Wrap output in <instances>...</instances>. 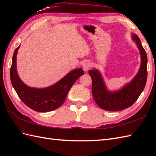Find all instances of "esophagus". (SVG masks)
<instances>
[{
    "label": "esophagus",
    "mask_w": 156,
    "mask_h": 156,
    "mask_svg": "<svg viewBox=\"0 0 156 156\" xmlns=\"http://www.w3.org/2000/svg\"><path fill=\"white\" fill-rule=\"evenodd\" d=\"M90 66H91L90 63L87 62L84 63L83 65H82V68H83V69L85 72H87L88 69L90 68Z\"/></svg>",
    "instance_id": "esophagus-1"
}]
</instances>
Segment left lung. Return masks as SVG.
<instances>
[{
    "label": "left lung",
    "instance_id": "obj_1",
    "mask_svg": "<svg viewBox=\"0 0 156 156\" xmlns=\"http://www.w3.org/2000/svg\"><path fill=\"white\" fill-rule=\"evenodd\" d=\"M140 49L141 63L137 74L130 83L120 90L111 92L107 90L101 73L97 69H90L88 74L92 78V92L96 103L102 109L108 111H119L131 107L137 100L143 92L147 77L146 51L142 47L140 38L136 34L133 35Z\"/></svg>",
    "mask_w": 156,
    "mask_h": 156
}]
</instances>
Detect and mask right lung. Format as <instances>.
<instances>
[{"label":"right lung","mask_w":156,"mask_h":156,"mask_svg":"<svg viewBox=\"0 0 156 156\" xmlns=\"http://www.w3.org/2000/svg\"><path fill=\"white\" fill-rule=\"evenodd\" d=\"M19 46L15 49L10 70L13 88L21 100L28 107L37 112L55 110L64 103L69 90L80 76L84 74L82 68L76 69L64 76L54 85L45 88H31L25 85L19 78L16 72V58Z\"/></svg>","instance_id":"1"}]
</instances>
